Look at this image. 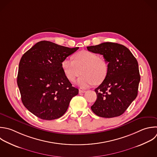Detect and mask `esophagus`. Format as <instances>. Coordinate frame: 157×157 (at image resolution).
I'll return each instance as SVG.
<instances>
[{
    "label": "esophagus",
    "instance_id": "34e87169",
    "mask_svg": "<svg viewBox=\"0 0 157 157\" xmlns=\"http://www.w3.org/2000/svg\"><path fill=\"white\" fill-rule=\"evenodd\" d=\"M78 92H79V93H84L86 92V91L85 90H79Z\"/></svg>",
    "mask_w": 157,
    "mask_h": 157
}]
</instances>
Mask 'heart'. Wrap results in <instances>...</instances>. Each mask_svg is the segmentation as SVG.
<instances>
[{"label":"heart","instance_id":"1","mask_svg":"<svg viewBox=\"0 0 157 157\" xmlns=\"http://www.w3.org/2000/svg\"><path fill=\"white\" fill-rule=\"evenodd\" d=\"M62 68L66 77L74 82L82 72L83 75L76 83L82 88H88L94 83H101L108 73L107 62L99 56L90 51L83 50L74 56V60L66 58L62 62Z\"/></svg>","mask_w":157,"mask_h":157}]
</instances>
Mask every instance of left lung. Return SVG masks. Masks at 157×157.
I'll use <instances>...</instances> for the list:
<instances>
[{
    "instance_id": "8db88e82",
    "label": "left lung",
    "mask_w": 157,
    "mask_h": 157,
    "mask_svg": "<svg viewBox=\"0 0 157 157\" xmlns=\"http://www.w3.org/2000/svg\"><path fill=\"white\" fill-rule=\"evenodd\" d=\"M86 48L103 55L108 63L107 75L94 90L97 99L91 109L99 117H118L137 97L140 79L138 63L129 50L121 44L104 42Z\"/></svg>"
}]
</instances>
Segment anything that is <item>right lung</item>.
Returning <instances> with one entry per match:
<instances>
[{
  "label": "right lung",
  "instance_id": "obj_1",
  "mask_svg": "<svg viewBox=\"0 0 157 157\" xmlns=\"http://www.w3.org/2000/svg\"><path fill=\"white\" fill-rule=\"evenodd\" d=\"M78 47L68 48L49 41L35 44L21 57L17 83L25 107L42 120L62 117L78 90L72 86L62 62Z\"/></svg>",
  "mask_w": 157,
  "mask_h": 157
}]
</instances>
